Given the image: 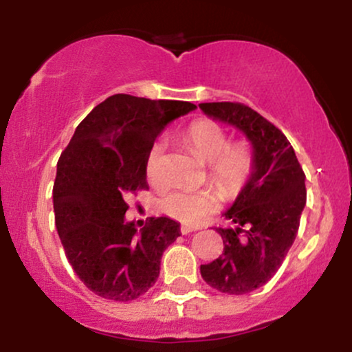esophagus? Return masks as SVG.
Instances as JSON below:
<instances>
[{
    "label": "esophagus",
    "instance_id": "obj_1",
    "mask_svg": "<svg viewBox=\"0 0 352 352\" xmlns=\"http://www.w3.org/2000/svg\"><path fill=\"white\" fill-rule=\"evenodd\" d=\"M195 230H197V227H192V225H182L180 233H182V235H187V233L195 232Z\"/></svg>",
    "mask_w": 352,
    "mask_h": 352
}]
</instances>
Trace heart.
<instances>
[{
  "label": "heart",
  "mask_w": 352,
  "mask_h": 352,
  "mask_svg": "<svg viewBox=\"0 0 352 352\" xmlns=\"http://www.w3.org/2000/svg\"><path fill=\"white\" fill-rule=\"evenodd\" d=\"M184 142L204 162L208 164L210 177L227 195H236L245 187L253 170V157L245 144H230L227 132L213 120H197L184 131ZM165 140H155L145 157V175L152 184L164 179ZM157 207L167 217L197 223L220 207V197L213 190L177 187L162 193Z\"/></svg>",
  "instance_id": "obj_1"
}]
</instances>
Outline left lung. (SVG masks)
<instances>
[{"label": "left lung", "instance_id": "obj_1", "mask_svg": "<svg viewBox=\"0 0 352 352\" xmlns=\"http://www.w3.org/2000/svg\"><path fill=\"white\" fill-rule=\"evenodd\" d=\"M200 109L240 129L253 147L252 177L223 213L233 227L217 228L223 253L200 266L212 288L245 294L272 280L292 248L306 205V177L286 135L252 107L204 102Z\"/></svg>", "mask_w": 352, "mask_h": 352}]
</instances>
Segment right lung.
<instances>
[{"label": "right lung", "instance_id": "obj_1", "mask_svg": "<svg viewBox=\"0 0 352 352\" xmlns=\"http://www.w3.org/2000/svg\"><path fill=\"white\" fill-rule=\"evenodd\" d=\"M193 109L184 100L111 96L60 153L52 188L56 228L72 270L98 296L132 301L147 293L165 248L180 236V225L167 217L151 218L137 233L124 218L125 197L148 188V148L165 125Z\"/></svg>", "mask_w": 352, "mask_h": 352}]
</instances>
